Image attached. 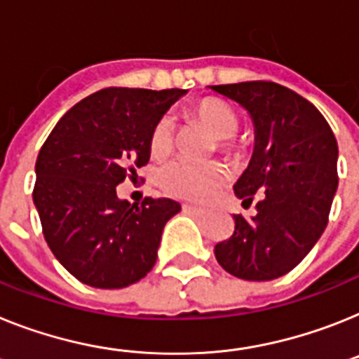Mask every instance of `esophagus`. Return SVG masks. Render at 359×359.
I'll return each instance as SVG.
<instances>
[{"mask_svg":"<svg viewBox=\"0 0 359 359\" xmlns=\"http://www.w3.org/2000/svg\"><path fill=\"white\" fill-rule=\"evenodd\" d=\"M183 212L192 214V216L201 217V216H205V214H207V210L200 209V207H194V205H183Z\"/></svg>","mask_w":359,"mask_h":359,"instance_id":"esophagus-1","label":"esophagus"}]
</instances>
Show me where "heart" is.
<instances>
[{
    "instance_id": "heart-1",
    "label": "heart",
    "mask_w": 359,
    "mask_h": 359,
    "mask_svg": "<svg viewBox=\"0 0 359 359\" xmlns=\"http://www.w3.org/2000/svg\"><path fill=\"white\" fill-rule=\"evenodd\" d=\"M194 121L209 128L217 137V149L232 159L241 156V145L234 140L240 128V119L229 103L216 97H205L189 110ZM176 128L172 119L163 116L156 121L149 137L150 156L156 159L167 158L174 150ZM231 180V172L223 163H192L177 159L159 172V187L174 198L191 201H205L216 191H219Z\"/></svg>"
}]
</instances>
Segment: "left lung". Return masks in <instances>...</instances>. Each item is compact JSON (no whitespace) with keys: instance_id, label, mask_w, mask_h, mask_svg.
Instances as JSON below:
<instances>
[{"instance_id":"8db88e82","label":"left lung","mask_w":359,"mask_h":359,"mask_svg":"<svg viewBox=\"0 0 359 359\" xmlns=\"http://www.w3.org/2000/svg\"><path fill=\"white\" fill-rule=\"evenodd\" d=\"M254 121V154L234 185L256 216H234V232L214 247L217 263L247 281L292 271L320 240L338 189V143L311 101L272 81L212 85Z\"/></svg>"}]
</instances>
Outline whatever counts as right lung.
I'll return each mask as SVG.
<instances>
[{
	"instance_id": "obj_1",
	"label": "right lung",
	"mask_w": 359,
	"mask_h": 359,
	"mask_svg": "<svg viewBox=\"0 0 359 359\" xmlns=\"http://www.w3.org/2000/svg\"><path fill=\"white\" fill-rule=\"evenodd\" d=\"M185 92L101 88L65 112L43 143L34 205L52 254L81 283L123 289L154 267L165 223L182 205H130L116 187L149 163L152 127Z\"/></svg>"
}]
</instances>
